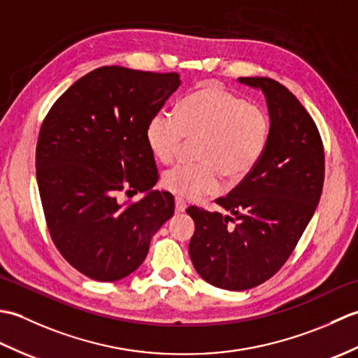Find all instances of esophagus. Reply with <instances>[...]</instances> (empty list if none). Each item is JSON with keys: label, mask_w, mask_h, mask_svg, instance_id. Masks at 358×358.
<instances>
[{"label": "esophagus", "mask_w": 358, "mask_h": 358, "mask_svg": "<svg viewBox=\"0 0 358 358\" xmlns=\"http://www.w3.org/2000/svg\"><path fill=\"white\" fill-rule=\"evenodd\" d=\"M186 208H187L186 201L183 199H180V196H177V199H175V210H177V212H185Z\"/></svg>", "instance_id": "1"}]
</instances>
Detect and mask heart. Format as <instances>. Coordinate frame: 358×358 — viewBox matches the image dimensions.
<instances>
[{
  "mask_svg": "<svg viewBox=\"0 0 358 358\" xmlns=\"http://www.w3.org/2000/svg\"><path fill=\"white\" fill-rule=\"evenodd\" d=\"M144 135L152 157L163 164L177 158L186 140H199V163H178L162 177L169 192L199 199L220 191L222 175L240 181L255 169L269 144L271 118L262 106L209 83L185 96L177 113H154Z\"/></svg>",
  "mask_w": 358,
  "mask_h": 358,
  "instance_id": "heart-1",
  "label": "heart"
}]
</instances>
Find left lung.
<instances>
[{"label":"left lung","mask_w":358,"mask_h":358,"mask_svg":"<svg viewBox=\"0 0 358 358\" xmlns=\"http://www.w3.org/2000/svg\"><path fill=\"white\" fill-rule=\"evenodd\" d=\"M238 81L266 96L268 148L255 169L217 199L232 217L196 206L186 210L195 222L189 243L195 271L227 291L255 287L281 269L314 215L324 180L322 136L301 103L272 78Z\"/></svg>","instance_id":"8db88e82"}]
</instances>
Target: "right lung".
I'll return each instance as SVG.
<instances>
[{
	"instance_id": "right-lung-1",
	"label": "right lung",
	"mask_w": 358,
	"mask_h": 358,
	"mask_svg": "<svg viewBox=\"0 0 358 358\" xmlns=\"http://www.w3.org/2000/svg\"><path fill=\"white\" fill-rule=\"evenodd\" d=\"M177 72L121 66L89 72L53 103L36 143V181L53 245L78 272L96 281L127 277L173 215L158 181L146 126L180 86ZM148 192L120 205L118 193Z\"/></svg>"
}]
</instances>
